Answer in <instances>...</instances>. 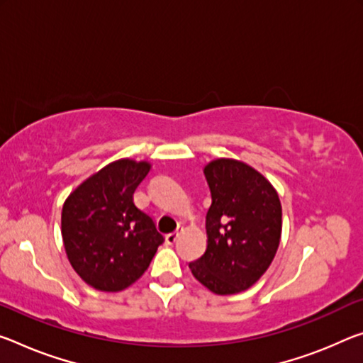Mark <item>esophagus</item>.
I'll return each instance as SVG.
<instances>
[{
    "mask_svg": "<svg viewBox=\"0 0 363 363\" xmlns=\"http://www.w3.org/2000/svg\"><path fill=\"white\" fill-rule=\"evenodd\" d=\"M177 238H179V231L166 234V244H174L176 240H177Z\"/></svg>",
    "mask_w": 363,
    "mask_h": 363,
    "instance_id": "esophagus-1",
    "label": "esophagus"
}]
</instances>
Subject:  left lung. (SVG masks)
Returning a JSON list of instances; mask_svg holds the SVG:
<instances>
[{
  "label": "left lung",
  "instance_id": "8db88e82",
  "mask_svg": "<svg viewBox=\"0 0 363 363\" xmlns=\"http://www.w3.org/2000/svg\"><path fill=\"white\" fill-rule=\"evenodd\" d=\"M203 172L211 192L208 245L189 268L215 294H235L260 279L278 250L279 197L260 172L240 161L215 160Z\"/></svg>",
  "mask_w": 363,
  "mask_h": 363
}]
</instances>
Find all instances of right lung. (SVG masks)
<instances>
[{
  "instance_id": "add662e5",
  "label": "right lung",
  "mask_w": 363,
  "mask_h": 363,
  "mask_svg": "<svg viewBox=\"0 0 363 363\" xmlns=\"http://www.w3.org/2000/svg\"><path fill=\"white\" fill-rule=\"evenodd\" d=\"M150 164L119 160L69 195L61 233L69 262L99 291H123L145 273L164 242L153 218L134 203V192Z\"/></svg>"
}]
</instances>
